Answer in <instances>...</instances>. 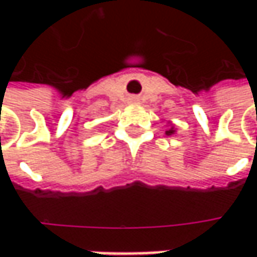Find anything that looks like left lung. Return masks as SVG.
Segmentation results:
<instances>
[{
    "mask_svg": "<svg viewBox=\"0 0 257 257\" xmlns=\"http://www.w3.org/2000/svg\"><path fill=\"white\" fill-rule=\"evenodd\" d=\"M174 133V130H173V128H170V130H167V132H166V134H173Z\"/></svg>",
    "mask_w": 257,
    "mask_h": 257,
    "instance_id": "obj_1",
    "label": "left lung"
}]
</instances>
